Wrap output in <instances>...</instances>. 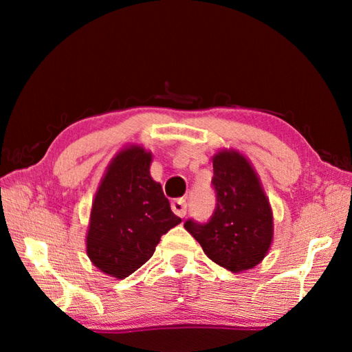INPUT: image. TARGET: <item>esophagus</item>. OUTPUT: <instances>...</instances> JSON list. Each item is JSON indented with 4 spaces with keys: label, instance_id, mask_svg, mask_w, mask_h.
<instances>
[{
    "label": "esophagus",
    "instance_id": "esophagus-1",
    "mask_svg": "<svg viewBox=\"0 0 352 352\" xmlns=\"http://www.w3.org/2000/svg\"><path fill=\"white\" fill-rule=\"evenodd\" d=\"M170 206H172V211H174L178 217L183 219L184 216H186L188 206H186V200H184V199H175L170 204Z\"/></svg>",
    "mask_w": 352,
    "mask_h": 352
}]
</instances>
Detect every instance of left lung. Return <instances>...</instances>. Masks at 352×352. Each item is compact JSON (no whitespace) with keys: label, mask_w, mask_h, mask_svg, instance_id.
Returning <instances> with one entry per match:
<instances>
[{"label":"left lung","mask_w":352,"mask_h":352,"mask_svg":"<svg viewBox=\"0 0 352 352\" xmlns=\"http://www.w3.org/2000/svg\"><path fill=\"white\" fill-rule=\"evenodd\" d=\"M217 204L208 223L186 220L184 228L205 254L223 269H253L273 242V212L261 180L245 155L222 148L212 157Z\"/></svg>","instance_id":"obj_1"}]
</instances>
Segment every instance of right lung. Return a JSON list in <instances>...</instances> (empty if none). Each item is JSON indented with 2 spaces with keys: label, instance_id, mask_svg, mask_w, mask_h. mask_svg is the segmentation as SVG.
<instances>
[{
  "label": "right lung",
  "instance_id": "right-lung-1",
  "mask_svg": "<svg viewBox=\"0 0 352 352\" xmlns=\"http://www.w3.org/2000/svg\"><path fill=\"white\" fill-rule=\"evenodd\" d=\"M152 153L142 146L121 148L93 199L87 254L105 275L124 279L152 258L162 236L182 222L162 184L151 177Z\"/></svg>",
  "mask_w": 352,
  "mask_h": 352
}]
</instances>
